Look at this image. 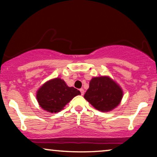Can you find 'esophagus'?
Returning <instances> with one entry per match:
<instances>
[{
	"mask_svg": "<svg viewBox=\"0 0 157 157\" xmlns=\"http://www.w3.org/2000/svg\"><path fill=\"white\" fill-rule=\"evenodd\" d=\"M79 91H81V95H83V94H84V90H83V89H81L80 90H79Z\"/></svg>",
	"mask_w": 157,
	"mask_h": 157,
	"instance_id": "34e87169",
	"label": "esophagus"
}]
</instances>
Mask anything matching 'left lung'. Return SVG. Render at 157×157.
I'll return each mask as SVG.
<instances>
[{
    "label": "left lung",
    "instance_id": "1",
    "mask_svg": "<svg viewBox=\"0 0 157 157\" xmlns=\"http://www.w3.org/2000/svg\"><path fill=\"white\" fill-rule=\"evenodd\" d=\"M123 92L112 79L107 76L93 78L84 98L98 111L106 112L117 106L121 101Z\"/></svg>",
    "mask_w": 157,
    "mask_h": 157
}]
</instances>
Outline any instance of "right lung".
Returning <instances> with one entry per match:
<instances>
[{
	"instance_id": "1",
	"label": "right lung",
	"mask_w": 157,
	"mask_h": 157,
	"mask_svg": "<svg viewBox=\"0 0 157 157\" xmlns=\"http://www.w3.org/2000/svg\"><path fill=\"white\" fill-rule=\"evenodd\" d=\"M80 94L78 90L68 87L63 80L56 78L44 83L37 91L36 98L42 109L48 112L56 113Z\"/></svg>"
}]
</instances>
